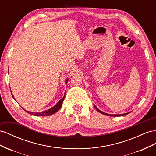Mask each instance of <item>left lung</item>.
Returning <instances> with one entry per match:
<instances>
[{
  "mask_svg": "<svg viewBox=\"0 0 156 156\" xmlns=\"http://www.w3.org/2000/svg\"><path fill=\"white\" fill-rule=\"evenodd\" d=\"M94 106H95V108H96V110L98 111V112H99L100 113L103 114H104V115H108V116H114V117H117V116H123V115H126L128 114L129 113H130V112H127V113H125V114H107V113L103 112V111L100 110L99 108H98L97 107V106H96L95 105H94Z\"/></svg>",
  "mask_w": 156,
  "mask_h": 156,
  "instance_id": "1",
  "label": "left lung"
}]
</instances>
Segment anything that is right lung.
Segmentation results:
<instances>
[{"mask_svg":"<svg viewBox=\"0 0 156 156\" xmlns=\"http://www.w3.org/2000/svg\"><path fill=\"white\" fill-rule=\"evenodd\" d=\"M8 73H9V72H8ZM68 80H69V78L66 80V82H65V83H66V84L67 83ZM10 91H11V90H10ZM11 93H12V95L13 98H14V99H15V98H14V95H12V91H11ZM64 99H65V95L63 96V97L62 98V99H61L58 102V103H57L54 106H53L52 108H50V109H48V110H47L42 111V112H29V111H27V110H25V109H24V110H25L27 113H29V114H31V115H35V116H46V115H51L53 114L54 113L57 112V111H58V110L61 108V106H62V104H63V101H64Z\"/></svg>","mask_w":156,"mask_h":156,"instance_id":"add662e5","label":"right lung"}]
</instances>
